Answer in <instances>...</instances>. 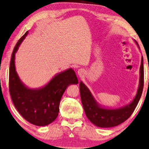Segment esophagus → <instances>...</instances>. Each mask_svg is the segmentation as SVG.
I'll return each mask as SVG.
<instances>
[{
	"label": "esophagus",
	"mask_w": 149,
	"mask_h": 149,
	"mask_svg": "<svg viewBox=\"0 0 149 149\" xmlns=\"http://www.w3.org/2000/svg\"><path fill=\"white\" fill-rule=\"evenodd\" d=\"M85 74V71L83 69H79L77 70V74H78L79 76H83Z\"/></svg>",
	"instance_id": "obj_1"
}]
</instances>
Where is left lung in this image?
<instances>
[{
	"instance_id": "1",
	"label": "left lung",
	"mask_w": 149,
	"mask_h": 149,
	"mask_svg": "<svg viewBox=\"0 0 149 149\" xmlns=\"http://www.w3.org/2000/svg\"><path fill=\"white\" fill-rule=\"evenodd\" d=\"M136 44L139 48V44L135 40ZM140 49V48H139ZM139 84L135 97L129 104L123 107L115 109L107 108L101 106L92 95L88 87L83 82L80 81L79 90L81 100L85 113L87 117L95 126L102 128L115 127L125 121L131 116L137 105L143 89L144 84V67L143 58L139 70Z\"/></svg>"
}]
</instances>
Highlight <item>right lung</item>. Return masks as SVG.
I'll return each instance as SVG.
<instances>
[{
    "label": "right lung",
    "mask_w": 149,
    "mask_h": 149,
    "mask_svg": "<svg viewBox=\"0 0 149 149\" xmlns=\"http://www.w3.org/2000/svg\"><path fill=\"white\" fill-rule=\"evenodd\" d=\"M28 31L18 40L14 48L9 70V91L16 109L30 123L46 126L57 118L61 98L70 84H78L72 68L58 73L48 84L32 89L21 81L16 71L15 54Z\"/></svg>",
    "instance_id": "add662e5"
}]
</instances>
